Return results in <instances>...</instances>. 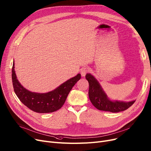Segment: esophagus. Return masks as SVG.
<instances>
[{
    "label": "esophagus",
    "mask_w": 151,
    "mask_h": 151,
    "mask_svg": "<svg viewBox=\"0 0 151 151\" xmlns=\"http://www.w3.org/2000/svg\"><path fill=\"white\" fill-rule=\"evenodd\" d=\"M88 69L87 68H83L81 70V74L82 77H84L88 72Z\"/></svg>",
    "instance_id": "obj_1"
}]
</instances>
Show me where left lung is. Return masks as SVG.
Masks as SVG:
<instances>
[{"label": "left lung", "mask_w": 151, "mask_h": 151, "mask_svg": "<svg viewBox=\"0 0 151 151\" xmlns=\"http://www.w3.org/2000/svg\"><path fill=\"white\" fill-rule=\"evenodd\" d=\"M86 79L89 83L88 96L91 103L99 110L117 113L128 109L135 102L134 100L124 101L111 100L105 92L100 83L91 74H87Z\"/></svg>", "instance_id": "8db88e82"}]
</instances>
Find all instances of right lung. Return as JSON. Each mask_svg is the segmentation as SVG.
I'll list each match as a JSON object with an SVG mask.
<instances>
[{
	"label": "right lung",
	"mask_w": 151,
	"mask_h": 151,
	"mask_svg": "<svg viewBox=\"0 0 151 151\" xmlns=\"http://www.w3.org/2000/svg\"><path fill=\"white\" fill-rule=\"evenodd\" d=\"M81 78V75L78 74L52 91L46 93H37L29 91L23 87L18 81L15 74L14 61L12 70L13 87L18 98L30 110L40 113H51L60 109L64 104L72 87L74 86Z\"/></svg>",
	"instance_id": "add662e5"
}]
</instances>
